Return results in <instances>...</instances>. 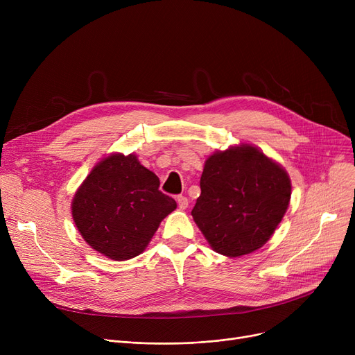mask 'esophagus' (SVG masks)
Listing matches in <instances>:
<instances>
[{
  "label": "esophagus",
  "mask_w": 355,
  "mask_h": 355,
  "mask_svg": "<svg viewBox=\"0 0 355 355\" xmlns=\"http://www.w3.org/2000/svg\"><path fill=\"white\" fill-rule=\"evenodd\" d=\"M177 202H178V207L180 210H185L189 207V198L184 197V196H178L177 197Z\"/></svg>",
  "instance_id": "34e87169"
}]
</instances>
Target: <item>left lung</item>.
Masks as SVG:
<instances>
[{
	"label": "left lung",
	"instance_id": "left-lung-1",
	"mask_svg": "<svg viewBox=\"0 0 355 355\" xmlns=\"http://www.w3.org/2000/svg\"><path fill=\"white\" fill-rule=\"evenodd\" d=\"M191 216L211 249L239 257L266 245L291 201L285 168L252 144L213 153L204 164Z\"/></svg>",
	"mask_w": 355,
	"mask_h": 355
}]
</instances>
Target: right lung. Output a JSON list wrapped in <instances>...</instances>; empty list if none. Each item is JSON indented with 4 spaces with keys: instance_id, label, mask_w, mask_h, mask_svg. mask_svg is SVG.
I'll return each instance as SVG.
<instances>
[{
    "instance_id": "obj_1",
    "label": "right lung",
    "mask_w": 355,
    "mask_h": 355,
    "mask_svg": "<svg viewBox=\"0 0 355 355\" xmlns=\"http://www.w3.org/2000/svg\"><path fill=\"white\" fill-rule=\"evenodd\" d=\"M158 177L135 154L102 158L71 200V217L86 243L101 254L129 260L141 254L161 221L177 209Z\"/></svg>"
}]
</instances>
